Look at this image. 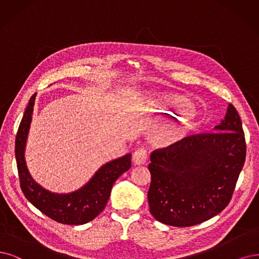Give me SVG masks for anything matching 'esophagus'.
Segmentation results:
<instances>
[{
	"label": "esophagus",
	"instance_id": "34e87169",
	"mask_svg": "<svg viewBox=\"0 0 259 259\" xmlns=\"http://www.w3.org/2000/svg\"><path fill=\"white\" fill-rule=\"evenodd\" d=\"M147 159H148L147 151L144 148H139L138 150H136V152L133 154V157H132L133 163L136 165H142L146 163Z\"/></svg>",
	"mask_w": 259,
	"mask_h": 259
}]
</instances>
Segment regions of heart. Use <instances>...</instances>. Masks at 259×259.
Instances as JSON below:
<instances>
[{
    "label": "heart",
    "mask_w": 259,
    "mask_h": 259,
    "mask_svg": "<svg viewBox=\"0 0 259 259\" xmlns=\"http://www.w3.org/2000/svg\"><path fill=\"white\" fill-rule=\"evenodd\" d=\"M151 111L156 115L167 117H176L179 114L190 115L194 112V103L192 99L187 96L167 95V94H151L149 99ZM190 129L189 123L185 120L181 121L178 135L186 136Z\"/></svg>",
    "instance_id": "1"
}]
</instances>
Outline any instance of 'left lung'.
Wrapping results in <instances>:
<instances>
[{"label":"left lung","instance_id":"8db88e82","mask_svg":"<svg viewBox=\"0 0 259 259\" xmlns=\"http://www.w3.org/2000/svg\"><path fill=\"white\" fill-rule=\"evenodd\" d=\"M213 133L185 138L150 155V213L177 227L199 224L231 202L243 167L246 145L233 104Z\"/></svg>","mask_w":259,"mask_h":259}]
</instances>
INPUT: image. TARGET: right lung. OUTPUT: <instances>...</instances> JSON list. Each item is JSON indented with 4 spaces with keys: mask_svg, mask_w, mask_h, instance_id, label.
I'll use <instances>...</instances> for the list:
<instances>
[{
    "mask_svg": "<svg viewBox=\"0 0 259 259\" xmlns=\"http://www.w3.org/2000/svg\"><path fill=\"white\" fill-rule=\"evenodd\" d=\"M35 97L36 94L28 101L17 132L15 144V156L22 192L33 206L56 222L68 225L89 223L103 211L114 183L130 168L131 154L103 164L89 183L73 192L61 194L42 188L31 176L24 158Z\"/></svg>",
    "mask_w": 259,
    "mask_h": 259,
    "instance_id": "1",
    "label": "right lung"
}]
</instances>
